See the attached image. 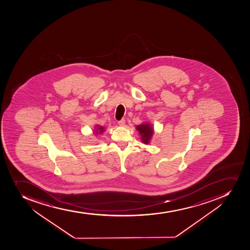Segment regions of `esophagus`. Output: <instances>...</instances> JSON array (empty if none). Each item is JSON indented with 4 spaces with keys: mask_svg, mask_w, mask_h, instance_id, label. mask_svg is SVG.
Masks as SVG:
<instances>
[{
    "mask_svg": "<svg viewBox=\"0 0 250 250\" xmlns=\"http://www.w3.org/2000/svg\"><path fill=\"white\" fill-rule=\"evenodd\" d=\"M118 125H119L120 126H125V120H121V121H119V122H118Z\"/></svg>",
    "mask_w": 250,
    "mask_h": 250,
    "instance_id": "obj_1",
    "label": "esophagus"
}]
</instances>
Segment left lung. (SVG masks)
I'll list each match as a JSON object with an SVG mask.
<instances>
[{
    "label": "left lung",
    "mask_w": 250,
    "mask_h": 250,
    "mask_svg": "<svg viewBox=\"0 0 250 250\" xmlns=\"http://www.w3.org/2000/svg\"><path fill=\"white\" fill-rule=\"evenodd\" d=\"M137 129L142 136V141L145 144H149V140L153 135V128L149 124H142L137 126Z\"/></svg>",
    "instance_id": "left-lung-1"
}]
</instances>
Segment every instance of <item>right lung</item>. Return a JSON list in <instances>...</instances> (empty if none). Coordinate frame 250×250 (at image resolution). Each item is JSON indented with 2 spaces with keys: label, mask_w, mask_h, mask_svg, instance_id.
Listing matches in <instances>:
<instances>
[{
  "label": "right lung",
  "mask_w": 250,
  "mask_h": 250,
  "mask_svg": "<svg viewBox=\"0 0 250 250\" xmlns=\"http://www.w3.org/2000/svg\"><path fill=\"white\" fill-rule=\"evenodd\" d=\"M96 131H97V132H96V133H98L99 134H100V133H103L104 131H105V129H104V128L102 127V126L98 125L96 126Z\"/></svg>",
  "instance_id": "obj_1"
}]
</instances>
